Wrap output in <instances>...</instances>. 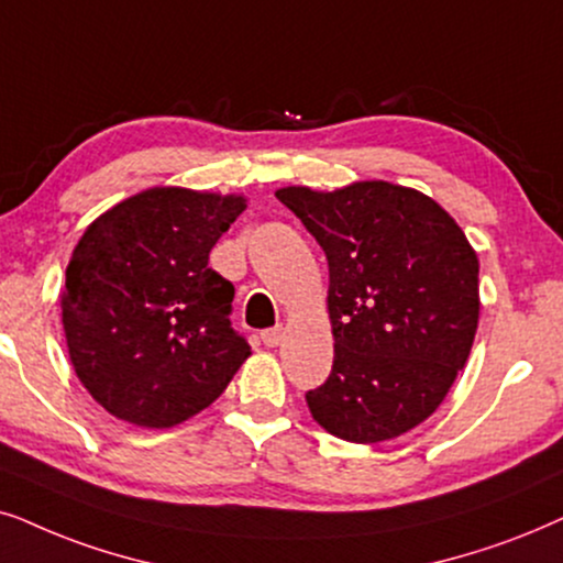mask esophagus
I'll return each instance as SVG.
<instances>
[{
    "label": "esophagus",
    "mask_w": 563,
    "mask_h": 563,
    "mask_svg": "<svg viewBox=\"0 0 563 563\" xmlns=\"http://www.w3.org/2000/svg\"><path fill=\"white\" fill-rule=\"evenodd\" d=\"M283 336H286V329L273 327V329H265V332H262V342H265V347H277V344L283 342Z\"/></svg>",
    "instance_id": "obj_1"
}]
</instances>
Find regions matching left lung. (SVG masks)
I'll return each mask as SVG.
<instances>
[{"label":"left lung","mask_w":563,"mask_h":563,"mask_svg":"<svg viewBox=\"0 0 563 563\" xmlns=\"http://www.w3.org/2000/svg\"><path fill=\"white\" fill-rule=\"evenodd\" d=\"M329 262L334 365L306 394L334 438L371 445L422 424L451 391L474 344L476 250L430 195L360 179L336 190H275Z\"/></svg>","instance_id":"left-lung-1"}]
</instances>
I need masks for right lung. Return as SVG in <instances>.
<instances>
[{"label": "right lung", "mask_w": 563, "mask_h": 563, "mask_svg": "<svg viewBox=\"0 0 563 563\" xmlns=\"http://www.w3.org/2000/svg\"><path fill=\"white\" fill-rule=\"evenodd\" d=\"M239 192L146 187L89 223L62 290L74 373L123 422L169 430L211 407L252 355L231 329L234 286L208 254Z\"/></svg>", "instance_id": "obj_1"}]
</instances>
